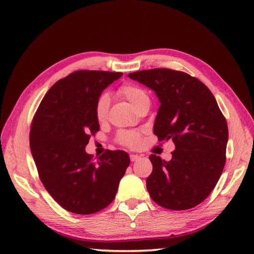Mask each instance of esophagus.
I'll return each mask as SVG.
<instances>
[{
	"label": "esophagus",
	"instance_id": "obj_1",
	"mask_svg": "<svg viewBox=\"0 0 254 254\" xmlns=\"http://www.w3.org/2000/svg\"><path fill=\"white\" fill-rule=\"evenodd\" d=\"M130 159H131V161H136V160H138V159H141V156H138V155H130Z\"/></svg>",
	"mask_w": 254,
	"mask_h": 254
}]
</instances>
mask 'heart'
Returning a JSON list of instances; mask_svg holds the SVG:
<instances>
[{"mask_svg":"<svg viewBox=\"0 0 254 254\" xmlns=\"http://www.w3.org/2000/svg\"><path fill=\"white\" fill-rule=\"evenodd\" d=\"M117 94L130 102V105L137 109L144 104L149 102L147 91L141 86L135 84H123L118 88ZM110 106V97L102 94L98 97L95 105V117L98 122H105L108 118V111ZM118 141L120 144L130 148H136L141 145V133L137 131H121L118 134Z\"/></svg>","mask_w":254,"mask_h":254,"instance_id":"1","label":"heart"}]
</instances>
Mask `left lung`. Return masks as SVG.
<instances>
[{"mask_svg": "<svg viewBox=\"0 0 254 254\" xmlns=\"http://www.w3.org/2000/svg\"><path fill=\"white\" fill-rule=\"evenodd\" d=\"M128 77L157 95L154 134L159 142L172 139L176 145L170 161L149 156L150 197L172 210L196 206L213 191L226 163L228 127L216 99L201 80L175 69H144Z\"/></svg>", "mask_w": 254, "mask_h": 254, "instance_id": "1", "label": "left lung"}]
</instances>
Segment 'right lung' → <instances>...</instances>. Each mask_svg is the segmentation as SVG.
<instances>
[{
	"instance_id": "obj_1",
	"label": "right lung",
	"mask_w": 254,
	"mask_h": 254,
	"mask_svg": "<svg viewBox=\"0 0 254 254\" xmlns=\"http://www.w3.org/2000/svg\"><path fill=\"white\" fill-rule=\"evenodd\" d=\"M120 72H73L52 86L32 119L29 142L38 174L50 195L68 212L89 215L116 197L130 165L123 150H106L97 160L85 152L99 131L95 105Z\"/></svg>"
}]
</instances>
